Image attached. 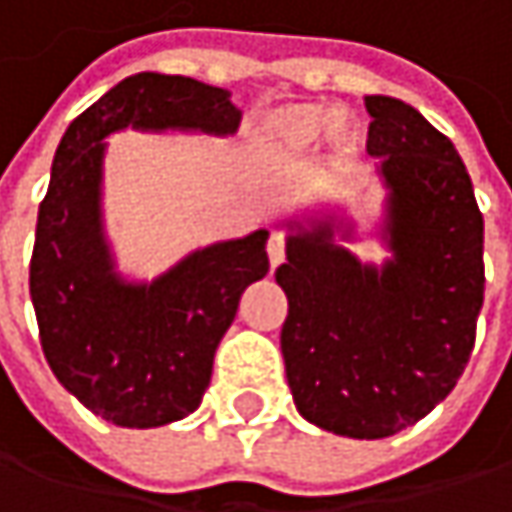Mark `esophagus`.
Instances as JSON below:
<instances>
[{
    "instance_id": "1",
    "label": "esophagus",
    "mask_w": 512,
    "mask_h": 512,
    "mask_svg": "<svg viewBox=\"0 0 512 512\" xmlns=\"http://www.w3.org/2000/svg\"><path fill=\"white\" fill-rule=\"evenodd\" d=\"M284 246H286L284 234H281V231H272V234H269V240H266V255H269L272 269L284 260Z\"/></svg>"
}]
</instances>
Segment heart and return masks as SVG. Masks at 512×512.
Masks as SVG:
<instances>
[{"mask_svg":"<svg viewBox=\"0 0 512 512\" xmlns=\"http://www.w3.org/2000/svg\"><path fill=\"white\" fill-rule=\"evenodd\" d=\"M339 121V109L324 104H295L281 106L269 112L260 124V138L269 153L284 156V159H298L313 153L321 138L333 130ZM339 136V130H336Z\"/></svg>","mask_w":512,"mask_h":512,"instance_id":"heart-1","label":"heart"}]
</instances>
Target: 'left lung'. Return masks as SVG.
Returning a JSON list of instances; mask_svg holds the SVG:
<instances>
[{
  "instance_id": "1",
  "label": "left lung",
  "mask_w": 512,
  "mask_h": 512,
  "mask_svg": "<svg viewBox=\"0 0 512 512\" xmlns=\"http://www.w3.org/2000/svg\"><path fill=\"white\" fill-rule=\"evenodd\" d=\"M368 153L388 188L374 266L333 243V220L295 226L275 281L281 350L304 420L333 435L403 432L464 374L484 304V217L455 144L414 106L368 95Z\"/></svg>"
}]
</instances>
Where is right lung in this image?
Instances as JSON below:
<instances>
[{"label": "right lung", "instance_id": "add662e5", "mask_svg": "<svg viewBox=\"0 0 512 512\" xmlns=\"http://www.w3.org/2000/svg\"><path fill=\"white\" fill-rule=\"evenodd\" d=\"M127 127L228 136L240 109L194 77H124L69 124L40 202L31 301L48 365L92 414L153 429L202 403L243 289L269 272V231L196 249L150 284L124 281L104 237L101 176L104 138Z\"/></svg>", "mask_w": 512, "mask_h": 512}]
</instances>
